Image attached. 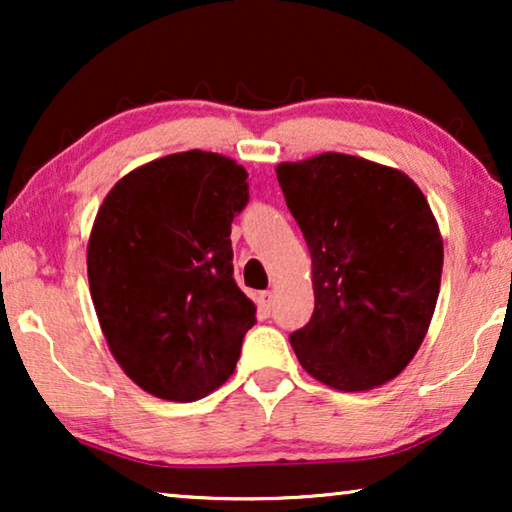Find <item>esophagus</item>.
Instances as JSON below:
<instances>
[{
  "mask_svg": "<svg viewBox=\"0 0 512 512\" xmlns=\"http://www.w3.org/2000/svg\"><path fill=\"white\" fill-rule=\"evenodd\" d=\"M258 303H261L263 310H270V307L275 305V293H272V291H261V293H258Z\"/></svg>",
  "mask_w": 512,
  "mask_h": 512,
  "instance_id": "34e87169",
  "label": "esophagus"
}]
</instances>
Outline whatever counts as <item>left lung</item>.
<instances>
[{"mask_svg":"<svg viewBox=\"0 0 512 512\" xmlns=\"http://www.w3.org/2000/svg\"><path fill=\"white\" fill-rule=\"evenodd\" d=\"M286 207L312 256L314 312L289 335L328 387L394 380L429 331L443 240L415 181L370 160L321 153L277 165Z\"/></svg>","mask_w":512,"mask_h":512,"instance_id":"1","label":"left lung"}]
</instances>
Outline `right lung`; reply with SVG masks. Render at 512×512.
<instances>
[{"label":"right lung","instance_id":"add662e5","mask_svg":"<svg viewBox=\"0 0 512 512\" xmlns=\"http://www.w3.org/2000/svg\"><path fill=\"white\" fill-rule=\"evenodd\" d=\"M247 172L209 151L158 158L104 198L88 242L97 319L125 375L165 401H198L233 375L256 307L233 277L230 223Z\"/></svg>","mask_w":512,"mask_h":512}]
</instances>
